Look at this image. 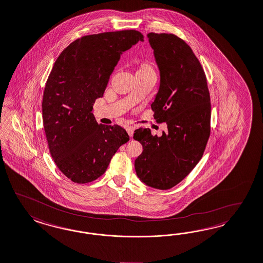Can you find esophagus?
Here are the masks:
<instances>
[{
	"label": "esophagus",
	"mask_w": 263,
	"mask_h": 263,
	"mask_svg": "<svg viewBox=\"0 0 263 263\" xmlns=\"http://www.w3.org/2000/svg\"><path fill=\"white\" fill-rule=\"evenodd\" d=\"M134 130H135V127L134 126H127L126 131L128 133V135L130 137L133 136V133H134Z\"/></svg>",
	"instance_id": "1"
}]
</instances>
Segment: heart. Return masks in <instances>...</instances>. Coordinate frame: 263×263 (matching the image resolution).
<instances>
[{
  "mask_svg": "<svg viewBox=\"0 0 263 263\" xmlns=\"http://www.w3.org/2000/svg\"><path fill=\"white\" fill-rule=\"evenodd\" d=\"M137 72H154L153 67L148 63H143Z\"/></svg>",
  "mask_w": 263,
  "mask_h": 263,
  "instance_id": "b5f03b06",
  "label": "heart"
}]
</instances>
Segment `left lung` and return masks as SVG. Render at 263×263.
Masks as SVG:
<instances>
[{
    "label": "left lung",
    "instance_id": "left-lung-1",
    "mask_svg": "<svg viewBox=\"0 0 263 263\" xmlns=\"http://www.w3.org/2000/svg\"><path fill=\"white\" fill-rule=\"evenodd\" d=\"M160 82L152 109L167 131L153 136L139 128L134 140L143 145L135 160L138 178L156 190H169L199 162L210 136L211 103L205 72L191 46L173 34H147Z\"/></svg>",
    "mask_w": 263,
    "mask_h": 263
}]
</instances>
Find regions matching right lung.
<instances>
[{"label": "right lung", "mask_w": 263, "mask_h": 263, "mask_svg": "<svg viewBox=\"0 0 263 263\" xmlns=\"http://www.w3.org/2000/svg\"><path fill=\"white\" fill-rule=\"evenodd\" d=\"M143 41L135 30L84 36L55 61L44 91L43 122L55 164L73 182L98 179L118 147L129 141L122 127L98 124L92 109L120 55Z\"/></svg>", "instance_id": "add662e5"}]
</instances>
